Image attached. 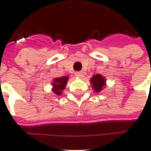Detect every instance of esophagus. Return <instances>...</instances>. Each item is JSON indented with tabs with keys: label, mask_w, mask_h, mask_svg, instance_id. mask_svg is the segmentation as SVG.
I'll list each match as a JSON object with an SVG mask.
<instances>
[{
	"label": "esophagus",
	"mask_w": 151,
	"mask_h": 151,
	"mask_svg": "<svg viewBox=\"0 0 151 151\" xmlns=\"http://www.w3.org/2000/svg\"><path fill=\"white\" fill-rule=\"evenodd\" d=\"M75 76L78 78H82L84 76V73H83L82 71H76V72L75 73Z\"/></svg>",
	"instance_id": "1"
}]
</instances>
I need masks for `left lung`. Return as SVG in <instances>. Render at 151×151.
Wrapping results in <instances>:
<instances>
[{
    "label": "left lung",
    "instance_id": "8db88e82",
    "mask_svg": "<svg viewBox=\"0 0 151 151\" xmlns=\"http://www.w3.org/2000/svg\"><path fill=\"white\" fill-rule=\"evenodd\" d=\"M90 83L94 92L99 93L106 86V79L101 75L97 74V75L93 76V77L90 79Z\"/></svg>",
    "mask_w": 151,
    "mask_h": 151
}]
</instances>
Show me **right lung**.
Masks as SVG:
<instances>
[{"mask_svg": "<svg viewBox=\"0 0 151 151\" xmlns=\"http://www.w3.org/2000/svg\"><path fill=\"white\" fill-rule=\"evenodd\" d=\"M68 76H62V77L55 78L52 83V91L58 95H61L62 93V90L65 89V86L67 84Z\"/></svg>", "mask_w": 151, "mask_h": 151, "instance_id": "obj_1", "label": "right lung"}]
</instances>
